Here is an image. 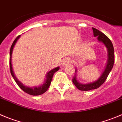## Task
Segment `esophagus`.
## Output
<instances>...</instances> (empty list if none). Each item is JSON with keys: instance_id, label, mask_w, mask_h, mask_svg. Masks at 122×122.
<instances>
[{"instance_id": "34e87169", "label": "esophagus", "mask_w": 122, "mask_h": 122, "mask_svg": "<svg viewBox=\"0 0 122 122\" xmlns=\"http://www.w3.org/2000/svg\"><path fill=\"white\" fill-rule=\"evenodd\" d=\"M70 62H71V60H70V59L66 58L64 60L63 62H62V65H63V66H66V65H67V64L70 63Z\"/></svg>"}]
</instances>
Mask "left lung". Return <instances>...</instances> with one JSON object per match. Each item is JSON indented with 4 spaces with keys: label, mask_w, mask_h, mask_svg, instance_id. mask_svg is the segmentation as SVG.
Here are the masks:
<instances>
[{
    "label": "left lung",
    "mask_w": 122,
    "mask_h": 122,
    "mask_svg": "<svg viewBox=\"0 0 122 122\" xmlns=\"http://www.w3.org/2000/svg\"><path fill=\"white\" fill-rule=\"evenodd\" d=\"M92 29H93V35H94V37H97V40L99 41L102 42L106 46V47H107L108 52V60L107 65L106 66L105 71L101 75V76L99 78L98 80L96 81L87 84H82L77 81V80L75 78V76L73 78V83L75 84V85L78 89L81 91L91 90L96 89V88L101 87L107 78L111 69L113 67V65L114 63V50L112 42L111 41L110 38L107 35L103 34L102 32L99 31L96 28H92Z\"/></svg>",
    "instance_id": "left-lung-1"
}]
</instances>
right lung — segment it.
Listing matches in <instances>:
<instances>
[{"instance_id": "right-lung-1", "label": "right lung", "mask_w": 122, "mask_h": 122, "mask_svg": "<svg viewBox=\"0 0 122 122\" xmlns=\"http://www.w3.org/2000/svg\"><path fill=\"white\" fill-rule=\"evenodd\" d=\"M20 35H19L14 40V42L12 43V45H11V49H10V71H11V75L13 77L14 79L15 80V82L17 83V84L18 85L19 87L22 90L23 92H25V93H28V94H30V95L32 96H38V95H41V94H43L44 93H45L46 91L47 90L48 88L49 87L50 85H51V81H52V78H53V74L57 71L59 70V68L60 67H56L55 69H53V70H51L50 71H49L47 73V75H46V79L45 82H44V84L43 85H41V86H38V87H26L25 85H23L21 82H20L19 81H18V79L15 78V76L14 75L13 70L12 69V64H11V55H12V50H13L14 46L15 44L17 42V40L20 38Z\"/></svg>"}]
</instances>
